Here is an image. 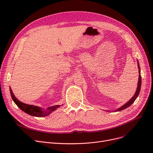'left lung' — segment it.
Returning <instances> with one entry per match:
<instances>
[{
  "mask_svg": "<svg viewBox=\"0 0 153 153\" xmlns=\"http://www.w3.org/2000/svg\"><path fill=\"white\" fill-rule=\"evenodd\" d=\"M138 68L140 69V66H139V63L138 64ZM139 78H138V87H137V89H136V91L133 97L130 99V100L128 101L127 103H126L123 106H122V107H120V108L117 109L116 111H121L122 110H124L126 108H128V107H130L131 104L135 101V100L137 98V97L139 95L140 89H141V75H140V69H139Z\"/></svg>",
  "mask_w": 153,
  "mask_h": 153,
  "instance_id": "left-lung-1",
  "label": "left lung"
}]
</instances>
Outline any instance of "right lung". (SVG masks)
Returning a JSON list of instances; mask_svg holds the SVG:
<instances>
[{"label": "right lung", "mask_w": 153, "mask_h": 153, "mask_svg": "<svg viewBox=\"0 0 153 153\" xmlns=\"http://www.w3.org/2000/svg\"><path fill=\"white\" fill-rule=\"evenodd\" d=\"M10 91L11 97L16 105H17L22 111L25 112V113H27V114H29L32 116H35V117H43L47 116L48 115H50L52 111H53L58 107H59V105L51 106L50 107H48L46 110L43 111L41 109V108L40 107L32 105H28V104L24 103L19 101L17 98L15 97V95H13L12 91L10 88Z\"/></svg>", "instance_id": "obj_1"}]
</instances>
